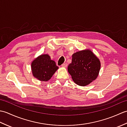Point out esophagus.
Returning <instances> with one entry per match:
<instances>
[{"label": "esophagus", "mask_w": 127, "mask_h": 127, "mask_svg": "<svg viewBox=\"0 0 127 127\" xmlns=\"http://www.w3.org/2000/svg\"><path fill=\"white\" fill-rule=\"evenodd\" d=\"M62 66L63 67V68H66V67L67 66L66 63H64L63 64H62Z\"/></svg>", "instance_id": "esophagus-1"}]
</instances>
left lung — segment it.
<instances>
[{
  "label": "left lung",
  "mask_w": 127,
  "mask_h": 127,
  "mask_svg": "<svg viewBox=\"0 0 127 127\" xmlns=\"http://www.w3.org/2000/svg\"><path fill=\"white\" fill-rule=\"evenodd\" d=\"M101 64L99 59L90 50L74 53L68 71L74 82L80 86H86L98 77Z\"/></svg>",
  "instance_id": "obj_1"
}]
</instances>
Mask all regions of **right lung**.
<instances>
[{
	"label": "right lung",
	"mask_w": 127,
	"mask_h": 127,
	"mask_svg": "<svg viewBox=\"0 0 127 127\" xmlns=\"http://www.w3.org/2000/svg\"><path fill=\"white\" fill-rule=\"evenodd\" d=\"M33 76L41 81H48L58 69L56 62L47 54L37 57L31 63Z\"/></svg>",
	"instance_id": "add662e5"
}]
</instances>
